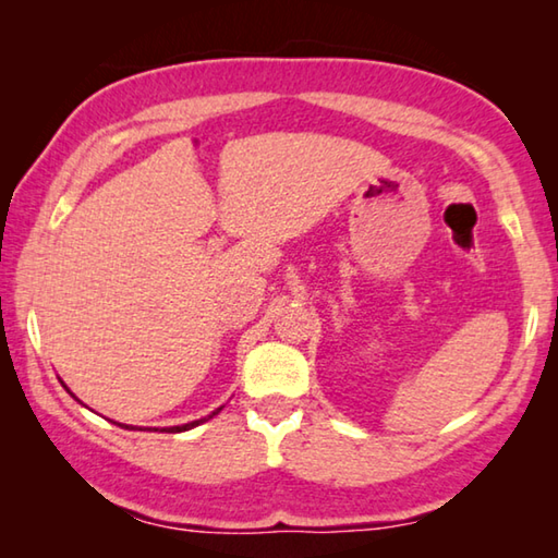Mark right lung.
Instances as JSON below:
<instances>
[{
    "mask_svg": "<svg viewBox=\"0 0 558 558\" xmlns=\"http://www.w3.org/2000/svg\"><path fill=\"white\" fill-rule=\"evenodd\" d=\"M196 423H199V421H194V423H184V426H174L172 430H177V433H179V430H186V428H192V426H196Z\"/></svg>",
    "mask_w": 558,
    "mask_h": 558,
    "instance_id": "1",
    "label": "right lung"
}]
</instances>
